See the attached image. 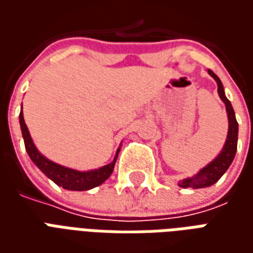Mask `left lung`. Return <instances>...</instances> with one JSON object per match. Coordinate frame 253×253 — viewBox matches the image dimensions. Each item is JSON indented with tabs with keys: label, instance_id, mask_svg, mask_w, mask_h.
<instances>
[{
	"label": "left lung",
	"instance_id": "obj_1",
	"mask_svg": "<svg viewBox=\"0 0 253 253\" xmlns=\"http://www.w3.org/2000/svg\"><path fill=\"white\" fill-rule=\"evenodd\" d=\"M209 74L215 80L218 86V94H219L221 100L225 103V107H226L229 121L228 137H226V141H225L222 150L219 152V154L212 160L211 163H209L205 168H202L192 177H187V179H183V180L179 181V187H181V188H205V187H210L212 184H215L222 177L223 173L228 170L230 164L233 163L234 156H236V152H237L239 123L236 121L233 107L230 104V101L226 99L225 90H223V85L221 83V80L217 77V74H214L211 70H209Z\"/></svg>",
	"mask_w": 253,
	"mask_h": 253
}]
</instances>
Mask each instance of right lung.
Segmentation results:
<instances>
[{
  "instance_id": "right-lung-1",
  "label": "right lung",
  "mask_w": 253,
  "mask_h": 253,
  "mask_svg": "<svg viewBox=\"0 0 253 253\" xmlns=\"http://www.w3.org/2000/svg\"><path fill=\"white\" fill-rule=\"evenodd\" d=\"M19 119L20 127H21V134H23V138H24L25 150H27V153L30 156V159L57 186L70 191H86L100 186L101 183H104L111 176L112 170H114V167H115L118 154L121 152V146L116 150L114 161L110 163V164L104 165V167H101L99 169L84 170V172L72 169V168H67V167H63V165H59L51 161V160H48L36 149L35 143L32 141L30 131H28V127H27L24 122L23 108H21V112H20Z\"/></svg>"
}]
</instances>
